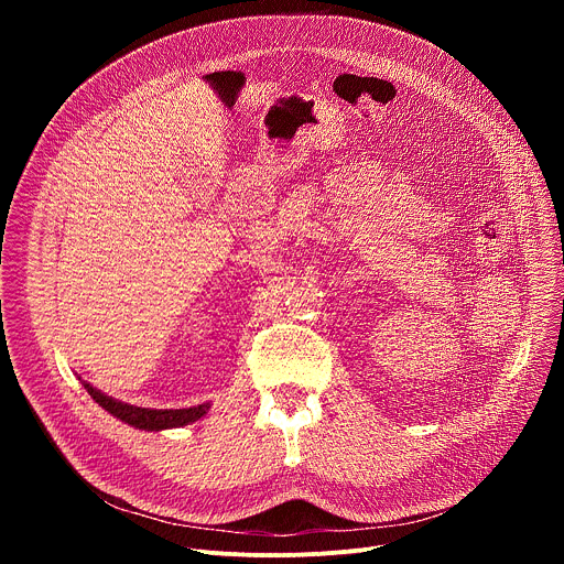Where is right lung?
Returning <instances> with one entry per match:
<instances>
[{
	"mask_svg": "<svg viewBox=\"0 0 564 564\" xmlns=\"http://www.w3.org/2000/svg\"><path fill=\"white\" fill-rule=\"evenodd\" d=\"M87 392L98 401V404L111 413L113 417H118L120 422L140 429V431H165V429H181L187 426L196 420H200L203 415H207L209 404H198L192 409H140V406H131L124 404L120 399H113L105 392H100L98 388H94L89 381H83Z\"/></svg>",
	"mask_w": 564,
	"mask_h": 564,
	"instance_id": "add662e5",
	"label": "right lung"
}]
</instances>
